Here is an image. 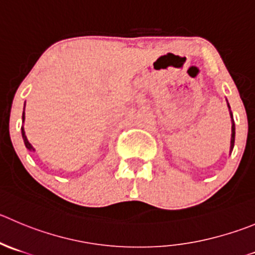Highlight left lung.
Listing matches in <instances>:
<instances>
[{"instance_id": "obj_1", "label": "left lung", "mask_w": 255, "mask_h": 255, "mask_svg": "<svg viewBox=\"0 0 255 255\" xmlns=\"http://www.w3.org/2000/svg\"><path fill=\"white\" fill-rule=\"evenodd\" d=\"M228 106H229V104H228ZM230 118L233 119L232 111H230ZM234 139H235V125H234V121H233V125H232V139H230V150H233V147H234Z\"/></svg>"}]
</instances>
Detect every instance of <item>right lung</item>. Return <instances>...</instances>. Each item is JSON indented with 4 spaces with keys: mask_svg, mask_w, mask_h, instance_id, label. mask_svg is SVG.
<instances>
[{
    "mask_svg": "<svg viewBox=\"0 0 255 255\" xmlns=\"http://www.w3.org/2000/svg\"><path fill=\"white\" fill-rule=\"evenodd\" d=\"M22 120H25V111H23V114H22ZM21 130H22V137H23V141H25L26 147H27L28 150H35V149H33V147H32V145H31L30 142H28L27 137H26V135H25V130H23V126H22V128H21Z\"/></svg>",
    "mask_w": 255,
    "mask_h": 255,
    "instance_id": "1",
    "label": "right lung"
}]
</instances>
